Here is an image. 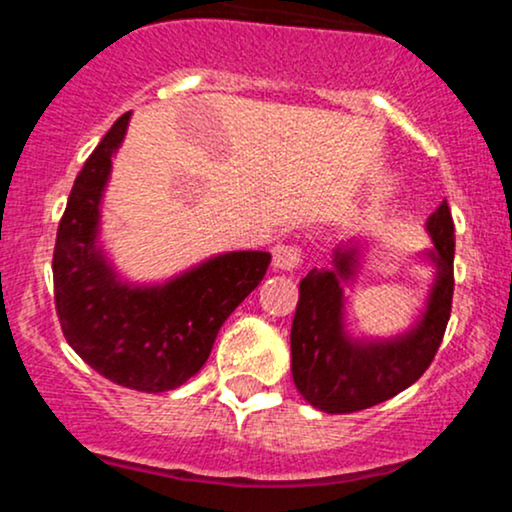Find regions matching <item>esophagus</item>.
Listing matches in <instances>:
<instances>
[{
  "label": "esophagus",
  "mask_w": 512,
  "mask_h": 512,
  "mask_svg": "<svg viewBox=\"0 0 512 512\" xmlns=\"http://www.w3.org/2000/svg\"><path fill=\"white\" fill-rule=\"evenodd\" d=\"M272 264L281 272H296L303 264V250L296 243H276L272 248Z\"/></svg>",
  "instance_id": "esophagus-1"
}]
</instances>
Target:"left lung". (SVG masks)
Masks as SVG:
<instances>
[{
	"mask_svg": "<svg viewBox=\"0 0 512 512\" xmlns=\"http://www.w3.org/2000/svg\"><path fill=\"white\" fill-rule=\"evenodd\" d=\"M438 267L428 308L419 325L395 342L356 344L342 327V279L356 264V248L334 252V269H310L301 281L291 325V373L298 392L327 414H351L414 385L438 354L455 291V223L448 202L428 219Z\"/></svg>",
	"mask_w": 512,
	"mask_h": 512,
	"instance_id": "8db88e82",
	"label": "left lung"
}]
</instances>
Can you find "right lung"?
<instances>
[{
    "instance_id": "1",
    "label": "right lung",
    "mask_w": 512,
    "mask_h": 512,
    "mask_svg": "<svg viewBox=\"0 0 512 512\" xmlns=\"http://www.w3.org/2000/svg\"><path fill=\"white\" fill-rule=\"evenodd\" d=\"M117 117L86 158L57 226L52 279L69 346L93 370L139 392L175 390L207 363L216 334L267 274L269 252H228L163 286L132 289L96 248L98 204L125 139Z\"/></svg>"
}]
</instances>
